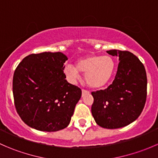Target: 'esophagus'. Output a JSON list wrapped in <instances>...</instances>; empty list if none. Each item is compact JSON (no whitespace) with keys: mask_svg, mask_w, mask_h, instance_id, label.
Instances as JSON below:
<instances>
[{"mask_svg":"<svg viewBox=\"0 0 158 158\" xmlns=\"http://www.w3.org/2000/svg\"><path fill=\"white\" fill-rule=\"evenodd\" d=\"M82 96H83L84 95H85V94H88V93H89V91L85 90V89H82Z\"/></svg>","mask_w":158,"mask_h":158,"instance_id":"1","label":"esophagus"}]
</instances>
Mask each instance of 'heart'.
<instances>
[{"instance_id":"1","label":"heart","mask_w":158,"mask_h":158,"mask_svg":"<svg viewBox=\"0 0 158 158\" xmlns=\"http://www.w3.org/2000/svg\"><path fill=\"white\" fill-rule=\"evenodd\" d=\"M115 63L109 56H89L77 61L76 67L68 64L64 73L68 79L75 81L79 78V72L85 74L87 85L92 89H101L107 85L114 73Z\"/></svg>"}]
</instances>
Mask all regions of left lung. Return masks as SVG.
<instances>
[{"mask_svg":"<svg viewBox=\"0 0 158 158\" xmlns=\"http://www.w3.org/2000/svg\"><path fill=\"white\" fill-rule=\"evenodd\" d=\"M107 52L119 57L117 73L107 89L92 92V114L97 125L114 129L128 125L141 114L147 98V74L143 63L131 52Z\"/></svg>","mask_w":158,"mask_h":158,"instance_id":"8db88e82","label":"left lung"}]
</instances>
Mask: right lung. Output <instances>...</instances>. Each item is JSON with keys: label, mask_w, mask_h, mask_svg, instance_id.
<instances>
[{"label": "right lung", "mask_w": 158, "mask_h": 158, "mask_svg": "<svg viewBox=\"0 0 158 158\" xmlns=\"http://www.w3.org/2000/svg\"><path fill=\"white\" fill-rule=\"evenodd\" d=\"M67 57L60 52L30 54L13 77L14 106L28 126L57 131L69 125L82 91L69 83L63 69Z\"/></svg>", "instance_id": "1"}]
</instances>
